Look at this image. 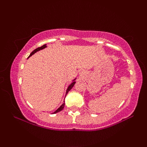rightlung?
Instances as JSON below:
<instances>
[{
	"label": "right lung",
	"instance_id": "add662e5",
	"mask_svg": "<svg viewBox=\"0 0 147 147\" xmlns=\"http://www.w3.org/2000/svg\"><path fill=\"white\" fill-rule=\"evenodd\" d=\"M46 48V45H42L41 47H39V48H37L36 49H35V50H34V51L32 52V53L30 55L29 57H30V56H32V55H34V54L35 52H36L37 51H38V50H42V49H43V48ZM75 82H72V83L71 84H70V86H69L68 87V89H67V90H66V94H68V92L69 90H71L72 88L74 86V85H75ZM66 94H65V95H66ZM64 106H65V103H63V104H62V105L59 108V109H57V110L56 111H55V112H54V113H58V112H59V111L63 110V108H64Z\"/></svg>",
	"mask_w": 147,
	"mask_h": 147
}]
</instances>
